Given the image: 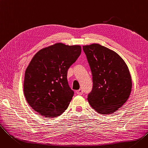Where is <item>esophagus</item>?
Returning a JSON list of instances; mask_svg holds the SVG:
<instances>
[{
  "label": "esophagus",
  "instance_id": "1",
  "mask_svg": "<svg viewBox=\"0 0 148 148\" xmlns=\"http://www.w3.org/2000/svg\"><path fill=\"white\" fill-rule=\"evenodd\" d=\"M76 93H77V94H78V95H82V94H83V89H80L79 90L76 91Z\"/></svg>",
  "mask_w": 148,
  "mask_h": 148
}]
</instances>
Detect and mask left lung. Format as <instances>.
Returning a JSON list of instances; mask_svg holds the SVG:
<instances>
[{"label":"left lung","instance_id":"8db88e82","mask_svg":"<svg viewBox=\"0 0 148 148\" xmlns=\"http://www.w3.org/2000/svg\"><path fill=\"white\" fill-rule=\"evenodd\" d=\"M92 74L89 104L98 113L110 114L128 99L132 88L128 68L114 51L99 44L83 46Z\"/></svg>","mask_w":148,"mask_h":148}]
</instances>
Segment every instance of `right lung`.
<instances>
[{"instance_id": "obj_1", "label": "right lung", "mask_w": 148, "mask_h": 148, "mask_svg": "<svg viewBox=\"0 0 148 148\" xmlns=\"http://www.w3.org/2000/svg\"><path fill=\"white\" fill-rule=\"evenodd\" d=\"M80 45L56 43L38 51L26 69L23 90L27 103L45 118H56L74 95L67 80L69 68L80 55Z\"/></svg>"}]
</instances>
